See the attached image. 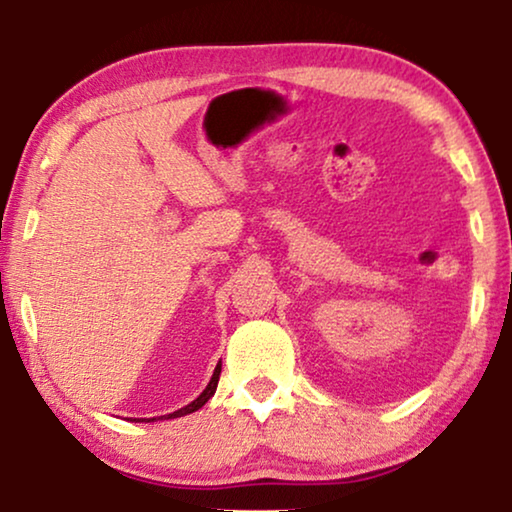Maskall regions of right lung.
Returning a JSON list of instances; mask_svg holds the SVG:
<instances>
[{
    "instance_id": "right-lung-1",
    "label": "right lung",
    "mask_w": 512,
    "mask_h": 512,
    "mask_svg": "<svg viewBox=\"0 0 512 512\" xmlns=\"http://www.w3.org/2000/svg\"><path fill=\"white\" fill-rule=\"evenodd\" d=\"M219 375H221V363L219 366H216V370H214V375H212V380H209V384L205 387V391H202V394L195 398L193 403H188V405H184V408L181 410H177V412H170V415H163V417H167V419H174V417H184V415H191V412H195V410H200L202 405H205L209 398L214 396V391H216V384H219ZM132 422V419H130ZM135 422H153V419H135Z\"/></svg>"
}]
</instances>
